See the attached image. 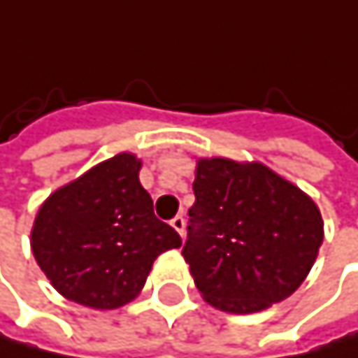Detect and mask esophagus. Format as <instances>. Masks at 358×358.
<instances>
[{
  "instance_id": "1",
  "label": "esophagus",
  "mask_w": 358,
  "mask_h": 358,
  "mask_svg": "<svg viewBox=\"0 0 358 358\" xmlns=\"http://www.w3.org/2000/svg\"><path fill=\"white\" fill-rule=\"evenodd\" d=\"M171 226L183 237V230H185V220H183V215H175V217L171 220Z\"/></svg>"
}]
</instances>
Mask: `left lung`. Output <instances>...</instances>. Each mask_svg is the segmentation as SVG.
<instances>
[{
    "label": "left lung",
    "instance_id": "1",
    "mask_svg": "<svg viewBox=\"0 0 358 358\" xmlns=\"http://www.w3.org/2000/svg\"><path fill=\"white\" fill-rule=\"evenodd\" d=\"M183 258L213 308L252 314L290 296L322 245V217L308 194L266 166L201 159Z\"/></svg>",
    "mask_w": 358,
    "mask_h": 358
}]
</instances>
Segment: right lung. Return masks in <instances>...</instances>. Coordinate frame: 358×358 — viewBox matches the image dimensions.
Segmentation results:
<instances>
[{"mask_svg": "<svg viewBox=\"0 0 358 358\" xmlns=\"http://www.w3.org/2000/svg\"><path fill=\"white\" fill-rule=\"evenodd\" d=\"M138 171L141 159L119 153L40 207L31 250L66 299L94 310L126 306L145 286L153 260L181 245L177 230L155 217Z\"/></svg>", "mask_w": 358, "mask_h": 358, "instance_id": "1", "label": "right lung"}]
</instances>
